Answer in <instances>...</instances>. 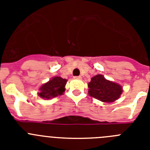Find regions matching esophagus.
Instances as JSON below:
<instances>
[{
    "instance_id": "obj_1",
    "label": "esophagus",
    "mask_w": 150,
    "mask_h": 150,
    "mask_svg": "<svg viewBox=\"0 0 150 150\" xmlns=\"http://www.w3.org/2000/svg\"><path fill=\"white\" fill-rule=\"evenodd\" d=\"M81 76H74V79H81Z\"/></svg>"
}]
</instances>
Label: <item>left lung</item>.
<instances>
[{"instance_id":"left-lung-1","label":"left lung","mask_w":150,"mask_h":150,"mask_svg":"<svg viewBox=\"0 0 150 150\" xmlns=\"http://www.w3.org/2000/svg\"><path fill=\"white\" fill-rule=\"evenodd\" d=\"M88 95L102 102H113L122 93L120 85L107 80L101 74H98L88 83Z\"/></svg>"}]
</instances>
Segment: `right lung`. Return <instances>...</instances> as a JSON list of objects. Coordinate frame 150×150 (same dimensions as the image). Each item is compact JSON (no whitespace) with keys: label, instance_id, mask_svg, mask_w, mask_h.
<instances>
[{"label":"right lung","instance_id":"1","mask_svg":"<svg viewBox=\"0 0 150 150\" xmlns=\"http://www.w3.org/2000/svg\"><path fill=\"white\" fill-rule=\"evenodd\" d=\"M67 81V79L60 76H54L50 81L41 86L38 95L43 99H51L63 95Z\"/></svg>","mask_w":150,"mask_h":150}]
</instances>
